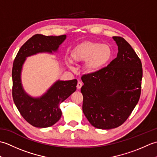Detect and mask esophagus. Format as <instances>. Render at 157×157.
<instances>
[{"label": "esophagus", "instance_id": "obj_1", "mask_svg": "<svg viewBox=\"0 0 157 157\" xmlns=\"http://www.w3.org/2000/svg\"><path fill=\"white\" fill-rule=\"evenodd\" d=\"M82 86V83L80 82H78V84H77V88L78 89H80Z\"/></svg>", "mask_w": 157, "mask_h": 157}]
</instances>
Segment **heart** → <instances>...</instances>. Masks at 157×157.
<instances>
[{
    "label": "heart",
    "mask_w": 157,
    "mask_h": 157,
    "mask_svg": "<svg viewBox=\"0 0 157 157\" xmlns=\"http://www.w3.org/2000/svg\"><path fill=\"white\" fill-rule=\"evenodd\" d=\"M113 55L112 49L107 44L86 41L73 48L71 52V60L67 61L71 67V62L84 63V69L88 73L100 71L107 64Z\"/></svg>",
    "instance_id": "heart-1"
}]
</instances>
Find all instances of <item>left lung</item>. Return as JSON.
I'll list each match as a JSON object with an SVG mask.
<instances>
[{
  "instance_id": "1",
  "label": "left lung",
  "mask_w": 157,
  "mask_h": 157,
  "mask_svg": "<svg viewBox=\"0 0 157 157\" xmlns=\"http://www.w3.org/2000/svg\"><path fill=\"white\" fill-rule=\"evenodd\" d=\"M113 38L118 46L117 57L100 71L82 77L83 112L92 125L102 129L122 125L141 94L140 59L124 38Z\"/></svg>"
}]
</instances>
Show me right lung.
<instances>
[{
  "label": "right lung",
  "instance_id": "obj_1",
  "mask_svg": "<svg viewBox=\"0 0 157 157\" xmlns=\"http://www.w3.org/2000/svg\"><path fill=\"white\" fill-rule=\"evenodd\" d=\"M66 35L59 36L36 34L20 48L13 65V101L26 121L36 128H48L57 122L62 115L59 106L76 90L77 79L56 81L40 97L28 95L23 88L21 73L28 56L40 52H56Z\"/></svg>",
  "mask_w": 157,
  "mask_h": 157
}]
</instances>
